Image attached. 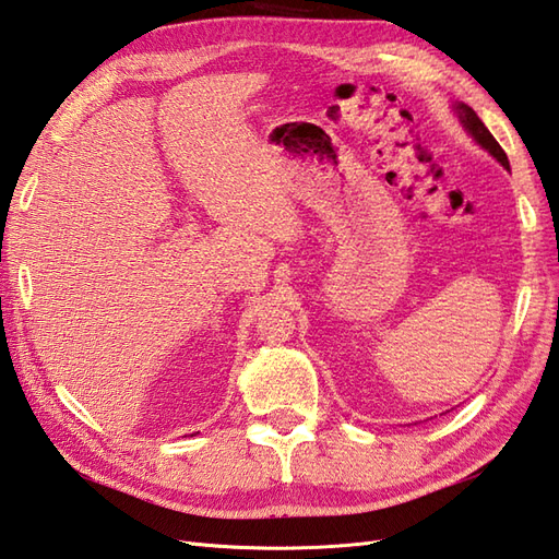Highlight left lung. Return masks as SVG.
<instances>
[{
	"label": "left lung",
	"instance_id": "8db88e82",
	"mask_svg": "<svg viewBox=\"0 0 559 559\" xmlns=\"http://www.w3.org/2000/svg\"><path fill=\"white\" fill-rule=\"evenodd\" d=\"M455 111H457V116H460V121H462V126H464V131L469 133L478 145H481L488 154H492V157H496L504 168H508L510 171V162H508V154H504V150L498 145V140L490 135V131L488 128L484 126V121L478 119L476 116V111L472 109V107H466V104H462V102H457L455 104Z\"/></svg>",
	"mask_w": 559,
	"mask_h": 559
}]
</instances>
